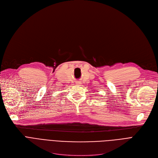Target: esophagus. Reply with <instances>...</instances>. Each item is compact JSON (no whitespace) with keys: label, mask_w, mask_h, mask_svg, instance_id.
Listing matches in <instances>:
<instances>
[{"label":"esophagus","mask_w":158,"mask_h":158,"mask_svg":"<svg viewBox=\"0 0 158 158\" xmlns=\"http://www.w3.org/2000/svg\"><path fill=\"white\" fill-rule=\"evenodd\" d=\"M76 85H81V82H76Z\"/></svg>","instance_id":"34e87169"}]
</instances>
